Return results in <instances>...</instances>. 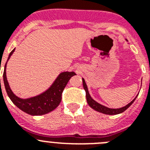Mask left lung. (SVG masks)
Returning a JSON list of instances; mask_svg holds the SVG:
<instances>
[{"label": "left lung", "instance_id": "obj_1", "mask_svg": "<svg viewBox=\"0 0 150 150\" xmlns=\"http://www.w3.org/2000/svg\"><path fill=\"white\" fill-rule=\"evenodd\" d=\"M83 88H84L85 91H86V100H87V103H88V105L94 109L95 110L98 111V112H102V113H104V114H107V115H116V114H120V113H122V112H124L125 110H126L128 109V107L132 105L133 104V102L134 101L136 98L137 97V95L135 97V98L133 100L130 102L129 104H127L126 106H125V107H121V108H119V109H111V108H108V107H105L104 105H101L99 103L95 101V100L91 98V97L90 96L89 92L88 91V88H87V86L86 84V82H85L84 79L83 78Z\"/></svg>", "mask_w": 150, "mask_h": 150}]
</instances>
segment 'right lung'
<instances>
[{"label": "right lung", "mask_w": 150, "mask_h": 150, "mask_svg": "<svg viewBox=\"0 0 150 150\" xmlns=\"http://www.w3.org/2000/svg\"><path fill=\"white\" fill-rule=\"evenodd\" d=\"M15 51V49L13 50L9 55L7 61L10 59V56ZM7 63V62H6ZM6 63L5 64L4 71V83L6 88V93L8 96L12 100L13 104L17 107L22 110L23 112L31 116H40L44 115L51 112L55 110L60 104L62 100V95L65 88L66 85L71 77L76 74L74 72H62L56 78L53 84L44 91L43 93L38 95V96L32 97L30 98L22 99L17 97L13 94L10 87L9 86L6 75ZM1 83V79H0Z\"/></svg>", "instance_id": "1"}]
</instances>
